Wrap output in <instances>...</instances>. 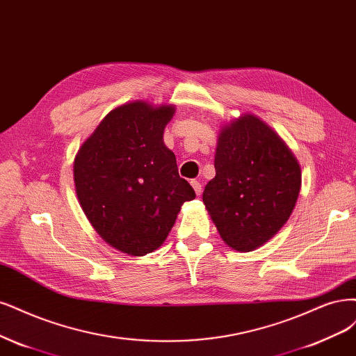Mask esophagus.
<instances>
[{
  "instance_id": "1",
  "label": "esophagus",
  "mask_w": 356,
  "mask_h": 356,
  "mask_svg": "<svg viewBox=\"0 0 356 356\" xmlns=\"http://www.w3.org/2000/svg\"><path fill=\"white\" fill-rule=\"evenodd\" d=\"M191 187L194 188L195 194H197V195L202 194V184L199 181H191Z\"/></svg>"
}]
</instances>
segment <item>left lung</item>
I'll return each instance as SVG.
<instances>
[{"label":"left lung","instance_id":"8db88e82","mask_svg":"<svg viewBox=\"0 0 356 356\" xmlns=\"http://www.w3.org/2000/svg\"><path fill=\"white\" fill-rule=\"evenodd\" d=\"M215 170L203 203L219 236L237 252L261 248L295 209L302 186L296 157L275 131L246 113L220 129Z\"/></svg>","mask_w":356,"mask_h":356}]
</instances>
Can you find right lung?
<instances>
[{
  "instance_id": "obj_1",
  "label": "right lung",
  "mask_w": 356,
  "mask_h": 356,
  "mask_svg": "<svg viewBox=\"0 0 356 356\" xmlns=\"http://www.w3.org/2000/svg\"><path fill=\"white\" fill-rule=\"evenodd\" d=\"M172 104L125 103L107 113L75 157L79 204L99 236L122 253L162 246L184 202L195 193L163 143Z\"/></svg>"
}]
</instances>
